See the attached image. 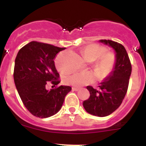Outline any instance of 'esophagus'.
<instances>
[{
  "label": "esophagus",
  "instance_id": "obj_1",
  "mask_svg": "<svg viewBox=\"0 0 146 146\" xmlns=\"http://www.w3.org/2000/svg\"><path fill=\"white\" fill-rule=\"evenodd\" d=\"M72 90H73V91H78L80 90V88H79L73 87V88H72Z\"/></svg>",
  "mask_w": 146,
  "mask_h": 146
}]
</instances>
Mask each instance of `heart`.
<instances>
[{
    "mask_svg": "<svg viewBox=\"0 0 146 146\" xmlns=\"http://www.w3.org/2000/svg\"><path fill=\"white\" fill-rule=\"evenodd\" d=\"M105 52V48L96 44H91L82 49V57L88 62H95L94 70L99 79H104L113 72L116 64V58L113 52ZM96 80L94 73L90 72L77 73L65 79L67 85L80 88L91 84Z\"/></svg>",
    "mask_w": 146,
    "mask_h": 146,
    "instance_id": "heart-1",
    "label": "heart"
}]
</instances>
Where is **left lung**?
Listing matches in <instances>:
<instances>
[{
	"label": "left lung",
	"instance_id": "1",
	"mask_svg": "<svg viewBox=\"0 0 146 146\" xmlns=\"http://www.w3.org/2000/svg\"><path fill=\"white\" fill-rule=\"evenodd\" d=\"M111 47L115 52L116 64L109 77L101 82L99 90L87 86L90 97L82 103L86 112L99 117L108 116L118 109L123 102L131 73V65L125 47L112 40H99Z\"/></svg>",
	"mask_w": 146,
	"mask_h": 146
}]
</instances>
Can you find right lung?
Returning a JSON list of instances; mask_svg holds the SVG:
<instances>
[{
	"label": "right lung",
	"instance_id": "1",
	"mask_svg": "<svg viewBox=\"0 0 146 146\" xmlns=\"http://www.w3.org/2000/svg\"><path fill=\"white\" fill-rule=\"evenodd\" d=\"M65 47L31 42L22 47L15 59L14 80L25 108L34 116L46 118L61 108L70 86H60L48 91L47 82L57 86L59 74L55 66V56Z\"/></svg>",
	"mask_w": 146,
	"mask_h": 146
}]
</instances>
